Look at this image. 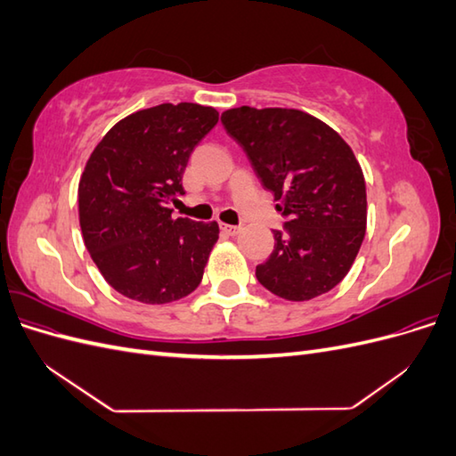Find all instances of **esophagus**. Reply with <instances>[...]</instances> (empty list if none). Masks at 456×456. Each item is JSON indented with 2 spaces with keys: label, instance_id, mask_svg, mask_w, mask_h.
<instances>
[{
  "label": "esophagus",
  "instance_id": "1",
  "mask_svg": "<svg viewBox=\"0 0 456 456\" xmlns=\"http://www.w3.org/2000/svg\"><path fill=\"white\" fill-rule=\"evenodd\" d=\"M220 230L228 233V236H238V233L241 232L240 226H232V224H220Z\"/></svg>",
  "mask_w": 456,
  "mask_h": 456
}]
</instances>
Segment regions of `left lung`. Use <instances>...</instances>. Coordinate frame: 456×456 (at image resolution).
<instances>
[{"instance_id":"8db88e82","label":"left lung","mask_w":456,"mask_h":456,"mask_svg":"<svg viewBox=\"0 0 456 456\" xmlns=\"http://www.w3.org/2000/svg\"><path fill=\"white\" fill-rule=\"evenodd\" d=\"M287 218L256 280L285 300H310L346 275L365 238V178L352 148L293 108H232L220 116Z\"/></svg>"}]
</instances>
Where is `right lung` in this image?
I'll return each instance as SVG.
<instances>
[{"mask_svg": "<svg viewBox=\"0 0 456 456\" xmlns=\"http://www.w3.org/2000/svg\"><path fill=\"white\" fill-rule=\"evenodd\" d=\"M218 121L211 106L159 104L118 121L79 178V226L91 258L123 297L165 305L190 295L218 224L173 218L190 154Z\"/></svg>", "mask_w": 456, "mask_h": 456, "instance_id": "obj_1", "label": "right lung"}]
</instances>
